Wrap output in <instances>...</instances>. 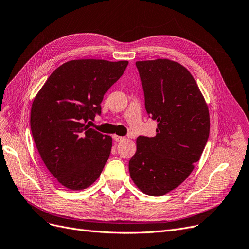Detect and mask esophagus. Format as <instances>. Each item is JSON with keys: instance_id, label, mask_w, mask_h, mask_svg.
Instances as JSON below:
<instances>
[{"instance_id": "34e87169", "label": "esophagus", "mask_w": 249, "mask_h": 249, "mask_svg": "<svg viewBox=\"0 0 249 249\" xmlns=\"http://www.w3.org/2000/svg\"><path fill=\"white\" fill-rule=\"evenodd\" d=\"M113 138L116 140V142H122V140L125 139V137L123 136H119V135H114Z\"/></svg>"}]
</instances>
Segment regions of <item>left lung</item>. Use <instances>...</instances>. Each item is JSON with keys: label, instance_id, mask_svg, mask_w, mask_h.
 <instances>
[{"label": "left lung", "instance_id": "left-lung-1", "mask_svg": "<svg viewBox=\"0 0 249 249\" xmlns=\"http://www.w3.org/2000/svg\"><path fill=\"white\" fill-rule=\"evenodd\" d=\"M145 109L158 122L155 137L139 136L129 173L143 193L160 196L178 187L194 169L210 134L209 107L197 83L169 59L137 61Z\"/></svg>", "mask_w": 249, "mask_h": 249}]
</instances>
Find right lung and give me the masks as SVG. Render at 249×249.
I'll use <instances>...</instances> for the list:
<instances>
[{"instance_id":"1","label":"right lung","mask_w":249,"mask_h":249,"mask_svg":"<svg viewBox=\"0 0 249 249\" xmlns=\"http://www.w3.org/2000/svg\"><path fill=\"white\" fill-rule=\"evenodd\" d=\"M127 65L128 61H68L50 75L32 102L30 128L36 146L64 187L85 189L100 177L113 140L85 123L101 114L105 93Z\"/></svg>"}]
</instances>
